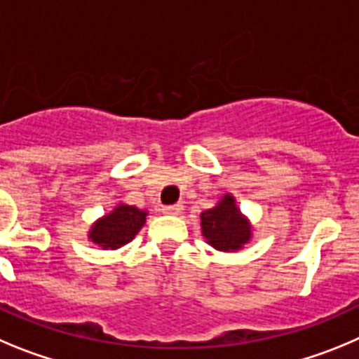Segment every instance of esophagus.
<instances>
[{
    "label": "esophagus",
    "instance_id": "34e87169",
    "mask_svg": "<svg viewBox=\"0 0 359 359\" xmlns=\"http://www.w3.org/2000/svg\"><path fill=\"white\" fill-rule=\"evenodd\" d=\"M182 205L180 203H175V205H166V208H163V212L164 215H180L182 212Z\"/></svg>",
    "mask_w": 359,
    "mask_h": 359
}]
</instances>
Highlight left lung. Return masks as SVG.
I'll return each mask as SVG.
<instances>
[{"label": "left lung", "mask_w": 359, "mask_h": 359, "mask_svg": "<svg viewBox=\"0 0 359 359\" xmlns=\"http://www.w3.org/2000/svg\"><path fill=\"white\" fill-rule=\"evenodd\" d=\"M202 236L216 250L236 252L252 238V225L240 212L236 198L227 193L215 208L200 215Z\"/></svg>", "instance_id": "obj_1"}]
</instances>
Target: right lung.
<instances>
[{"instance_id": "obj_1", "label": "right lung", "mask_w": 359, "mask_h": 359, "mask_svg": "<svg viewBox=\"0 0 359 359\" xmlns=\"http://www.w3.org/2000/svg\"><path fill=\"white\" fill-rule=\"evenodd\" d=\"M147 211L135 205L118 203L109 215L102 216L93 224L89 240L103 250H116L135 238L147 222Z\"/></svg>"}]
</instances>
